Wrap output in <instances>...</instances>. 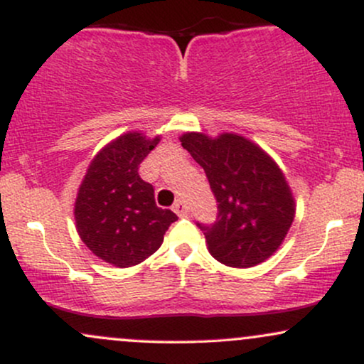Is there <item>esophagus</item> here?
Here are the masks:
<instances>
[{
    "label": "esophagus",
    "mask_w": 364,
    "mask_h": 364,
    "mask_svg": "<svg viewBox=\"0 0 364 364\" xmlns=\"http://www.w3.org/2000/svg\"><path fill=\"white\" fill-rule=\"evenodd\" d=\"M173 210L176 212V214L179 215V217H185V215H188V205L185 202H183V200H178L176 203H174L173 205Z\"/></svg>",
    "instance_id": "obj_1"
}]
</instances>
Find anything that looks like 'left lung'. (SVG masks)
I'll use <instances>...</instances> for the list:
<instances>
[{"label": "left lung", "instance_id": "8db88e82", "mask_svg": "<svg viewBox=\"0 0 364 364\" xmlns=\"http://www.w3.org/2000/svg\"><path fill=\"white\" fill-rule=\"evenodd\" d=\"M181 145L205 171L217 219L196 223L217 262L248 269L277 252L294 220V198L282 171L245 136L185 133Z\"/></svg>", "mask_w": 364, "mask_h": 364}]
</instances>
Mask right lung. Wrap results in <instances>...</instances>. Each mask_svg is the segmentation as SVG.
Wrapping results in <instances>:
<instances>
[{
	"mask_svg": "<svg viewBox=\"0 0 364 364\" xmlns=\"http://www.w3.org/2000/svg\"><path fill=\"white\" fill-rule=\"evenodd\" d=\"M161 136L129 132L107 144L92 159L75 202V223L95 257L114 267L139 265L156 253L178 217L159 208L154 186L139 168Z\"/></svg>",
	"mask_w": 364,
	"mask_h": 364,
	"instance_id": "right-lung-1",
	"label": "right lung"
}]
</instances>
